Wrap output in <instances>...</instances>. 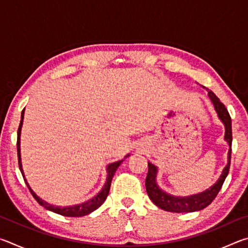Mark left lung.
I'll return each instance as SVG.
<instances>
[{"instance_id":"8db88e82","label":"left lung","mask_w":248,"mask_h":248,"mask_svg":"<svg viewBox=\"0 0 248 248\" xmlns=\"http://www.w3.org/2000/svg\"><path fill=\"white\" fill-rule=\"evenodd\" d=\"M207 91L209 98L211 99L213 106H215L217 117H219V119L222 121V124H224L225 128L224 140L228 142L230 148L228 152V164L225 165L223 170H222V174L220 175L219 179L211 187L208 188V189H205L202 192H199V194L180 197L170 195L169 192H166L159 188L156 183L157 167L153 165L152 163L148 162L149 171L145 179L146 191H148V195L150 199L153 201V203L156 204L158 208L165 210V211L177 213L195 212L208 207L212 202L213 199L216 198L217 195L219 194L222 185H223L226 176L229 174L231 164V152H232V120H231L228 109L220 102V99L217 97L216 94L212 91Z\"/></svg>"}]
</instances>
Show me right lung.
Instances as JSON below:
<instances>
[{
    "label": "right lung",
    "mask_w": 248,
    "mask_h": 248,
    "mask_svg": "<svg viewBox=\"0 0 248 248\" xmlns=\"http://www.w3.org/2000/svg\"><path fill=\"white\" fill-rule=\"evenodd\" d=\"M24 112H25V108L23 109V111H22V116H20V124H19V127H18V130H17L18 165H19L20 171H22V175H23V177H24L25 183H26V185L28 186L29 190H31L33 198L37 200V202H38L40 205H43L45 209L49 210V211H52L54 213H58V215L64 216V217H84V216H86V215H90V213L93 212L94 210L99 208L100 205L104 203V201L106 200V198H107V196L109 194V189H110L111 179H112V177H114V175L116 173L117 169H118L119 165L124 162V159L125 157H128L130 154L125 155L124 159H120V161H118V162L111 163V164H109L107 166V169H106L107 170L106 183H105L104 187L102 188V190H100L97 195L94 196L93 198H91L90 200L85 201V202H82V203H79V204H74V205H68V207H59V205L50 204V203L47 202V201L43 200L39 196L36 195V192L31 189V186H29V184L27 183V179H26V177H25V174H24V170H23V165H22V158H20V132H22V127H23Z\"/></svg>",
    "instance_id": "1"
}]
</instances>
